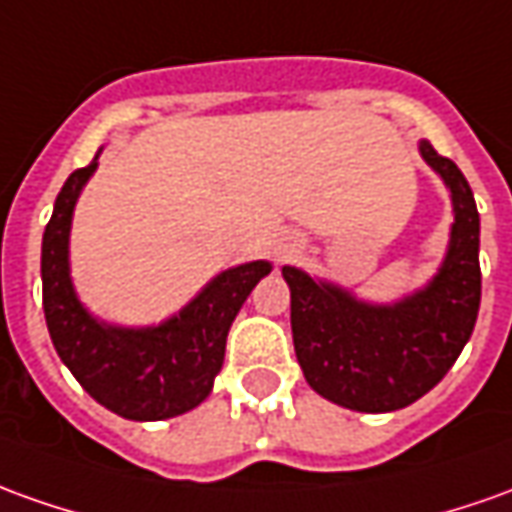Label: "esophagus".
Instances as JSON below:
<instances>
[{"instance_id":"esophagus-1","label":"esophagus","mask_w":512,"mask_h":512,"mask_svg":"<svg viewBox=\"0 0 512 512\" xmlns=\"http://www.w3.org/2000/svg\"><path fill=\"white\" fill-rule=\"evenodd\" d=\"M295 250H298V242H295V239H284V242H278L276 256L281 259V262H284V259H287V256H292Z\"/></svg>"}]
</instances>
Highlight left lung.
<instances>
[{"mask_svg":"<svg viewBox=\"0 0 512 512\" xmlns=\"http://www.w3.org/2000/svg\"><path fill=\"white\" fill-rule=\"evenodd\" d=\"M424 161L451 192L449 250L424 290L396 303L359 301L331 281L284 267L290 284L295 357L309 387L357 412H393L426 396L457 362L477 323L482 298L479 211L451 158L429 142Z\"/></svg>","mask_w":512,"mask_h":512,"instance_id":"1","label":"left lung"}]
</instances>
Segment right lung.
Masks as SVG:
<instances>
[{
  "label": "right lung",
  "instance_id": "add662e5",
  "mask_svg": "<svg viewBox=\"0 0 512 512\" xmlns=\"http://www.w3.org/2000/svg\"><path fill=\"white\" fill-rule=\"evenodd\" d=\"M100 155V153H97ZM74 169L41 242L44 317L58 357L88 396L128 421H164L195 410L214 387L236 312L273 264L248 262L222 270L158 326L125 329L88 312L69 276V231L74 203L97 169Z\"/></svg>",
  "mask_w": 512,
  "mask_h": 512
}]
</instances>
